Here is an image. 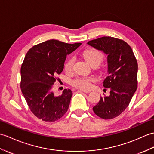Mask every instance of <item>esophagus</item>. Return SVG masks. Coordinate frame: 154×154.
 <instances>
[{"instance_id":"1","label":"esophagus","mask_w":154,"mask_h":154,"mask_svg":"<svg viewBox=\"0 0 154 154\" xmlns=\"http://www.w3.org/2000/svg\"><path fill=\"white\" fill-rule=\"evenodd\" d=\"M80 91L82 92H85V93H88V92H91V91H89V90H80Z\"/></svg>"}]
</instances>
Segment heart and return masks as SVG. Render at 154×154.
I'll list each match as a JSON object with an SVG mask.
<instances>
[{
  "instance_id": "1",
  "label": "heart",
  "mask_w": 154,
  "mask_h": 154,
  "mask_svg": "<svg viewBox=\"0 0 154 154\" xmlns=\"http://www.w3.org/2000/svg\"><path fill=\"white\" fill-rule=\"evenodd\" d=\"M82 56L84 59L91 66L92 65L98 66L102 62L103 56L102 53L93 48L87 49L82 53ZM74 63L73 58H70L67 60L64 66V69L66 72H71L73 69ZM94 81L93 77H77L71 81V85L77 88L85 90L90 88L92 82Z\"/></svg>"
}]
</instances>
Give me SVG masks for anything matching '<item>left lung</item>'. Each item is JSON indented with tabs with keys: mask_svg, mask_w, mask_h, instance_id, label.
<instances>
[{
	"mask_svg": "<svg viewBox=\"0 0 154 154\" xmlns=\"http://www.w3.org/2000/svg\"><path fill=\"white\" fill-rule=\"evenodd\" d=\"M87 44L108 56V76L103 86L110 89V94L101 96L93 111L102 119H113L127 108L137 91V61L131 46L121 39L103 37Z\"/></svg>",
	"mask_w": 154,
	"mask_h": 154,
	"instance_id": "obj_1",
	"label": "left lung"
}]
</instances>
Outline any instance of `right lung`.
I'll return each mask as SVG.
<instances>
[{
    "label": "right lung",
    "instance_id": "obj_1",
    "mask_svg": "<svg viewBox=\"0 0 154 154\" xmlns=\"http://www.w3.org/2000/svg\"><path fill=\"white\" fill-rule=\"evenodd\" d=\"M81 45L52 39L33 46L26 54L21 67L20 87L29 108L38 119L53 122L67 112L72 92L64 89L62 95L56 96L52 88L67 55Z\"/></svg>",
    "mask_w": 154,
    "mask_h": 154
}]
</instances>
